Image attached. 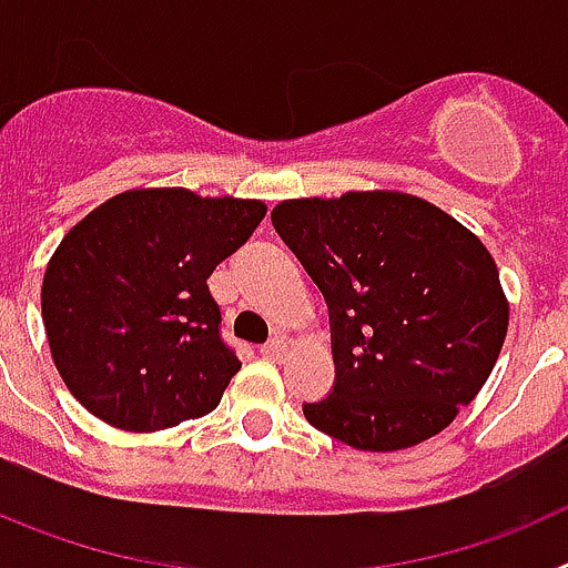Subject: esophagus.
Returning <instances> with one entry per match:
<instances>
[{"instance_id": "obj_1", "label": "esophagus", "mask_w": 568, "mask_h": 568, "mask_svg": "<svg viewBox=\"0 0 568 568\" xmlns=\"http://www.w3.org/2000/svg\"><path fill=\"white\" fill-rule=\"evenodd\" d=\"M261 355L270 361H284L287 358V341L281 338V335H275L273 341H267V344L261 346Z\"/></svg>"}]
</instances>
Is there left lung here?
I'll return each instance as SVG.
<instances>
[{
    "instance_id": "obj_1",
    "label": "left lung",
    "mask_w": 568,
    "mask_h": 568,
    "mask_svg": "<svg viewBox=\"0 0 568 568\" xmlns=\"http://www.w3.org/2000/svg\"><path fill=\"white\" fill-rule=\"evenodd\" d=\"M273 227L327 298L335 386L304 415L364 453H398L453 424L509 327L478 235L398 190L290 199Z\"/></svg>"
}]
</instances>
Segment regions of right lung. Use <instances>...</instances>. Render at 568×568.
Listing matches in <instances>:
<instances>
[{
    "instance_id": "1",
    "label": "right lung",
    "mask_w": 568,
    "mask_h": 568,
    "mask_svg": "<svg viewBox=\"0 0 568 568\" xmlns=\"http://www.w3.org/2000/svg\"><path fill=\"white\" fill-rule=\"evenodd\" d=\"M267 204L184 187L128 190L90 210L50 255L42 321L73 398L128 433L213 413L241 361L207 278Z\"/></svg>"
}]
</instances>
